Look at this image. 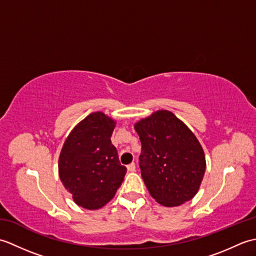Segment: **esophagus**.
Segmentation results:
<instances>
[{
    "mask_svg": "<svg viewBox=\"0 0 256 256\" xmlns=\"http://www.w3.org/2000/svg\"><path fill=\"white\" fill-rule=\"evenodd\" d=\"M135 170H136V167H135V164H134V162H132V164L128 165V170L130 172H135Z\"/></svg>",
    "mask_w": 256,
    "mask_h": 256,
    "instance_id": "34e87169",
    "label": "esophagus"
}]
</instances>
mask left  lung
<instances>
[{"mask_svg":"<svg viewBox=\"0 0 256 256\" xmlns=\"http://www.w3.org/2000/svg\"><path fill=\"white\" fill-rule=\"evenodd\" d=\"M142 152L140 172L150 194L165 206L192 200L206 172V157L198 138L182 120L158 110L134 124Z\"/></svg>","mask_w":256,"mask_h":256,"instance_id":"left-lung-1","label":"left lung"}]
</instances>
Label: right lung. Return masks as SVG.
Here are the masks:
<instances>
[{
  "label": "right lung",
  "instance_id": "add662e5",
  "mask_svg": "<svg viewBox=\"0 0 256 256\" xmlns=\"http://www.w3.org/2000/svg\"><path fill=\"white\" fill-rule=\"evenodd\" d=\"M116 121L103 112L90 113L69 133L59 155L60 180L79 206L98 210L121 186L126 167L111 143Z\"/></svg>",
  "mask_w": 256,
  "mask_h": 256
}]
</instances>
